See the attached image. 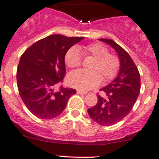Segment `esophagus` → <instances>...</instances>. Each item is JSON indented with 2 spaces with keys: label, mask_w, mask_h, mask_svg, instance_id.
I'll list each match as a JSON object with an SVG mask.
<instances>
[{
  "label": "esophagus",
  "mask_w": 159,
  "mask_h": 159,
  "mask_svg": "<svg viewBox=\"0 0 159 159\" xmlns=\"http://www.w3.org/2000/svg\"><path fill=\"white\" fill-rule=\"evenodd\" d=\"M77 93H78V94H86V93H88V92H85V91H79V90H78V91H77Z\"/></svg>",
  "instance_id": "obj_1"
}]
</instances>
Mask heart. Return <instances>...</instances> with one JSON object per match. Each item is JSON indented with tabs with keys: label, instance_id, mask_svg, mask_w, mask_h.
Wrapping results in <instances>:
<instances>
[{
	"label": "heart",
	"instance_id": "heart-1",
	"mask_svg": "<svg viewBox=\"0 0 159 159\" xmlns=\"http://www.w3.org/2000/svg\"><path fill=\"white\" fill-rule=\"evenodd\" d=\"M80 49L85 56L95 58L90 69L91 71L78 70L68 76V83L81 91L92 89L103 81H112L117 76L120 69V60L117 56L109 53V49L100 43L88 44L83 47L73 46L68 50L65 56V62L68 68H78L81 65Z\"/></svg>",
	"mask_w": 159,
	"mask_h": 159
}]
</instances>
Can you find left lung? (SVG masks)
Wrapping results in <instances>:
<instances>
[{
    "mask_svg": "<svg viewBox=\"0 0 159 159\" xmlns=\"http://www.w3.org/2000/svg\"><path fill=\"white\" fill-rule=\"evenodd\" d=\"M99 40L109 44L117 52L120 69L117 77L101 88L104 97L98 94V103L88 113L98 124L112 126L126 117L133 109L140 92V75L132 58L121 46L112 39Z\"/></svg>",
    "mask_w": 159,
    "mask_h": 159,
    "instance_id": "left-lung-1",
    "label": "left lung"
}]
</instances>
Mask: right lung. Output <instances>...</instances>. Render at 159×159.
Returning a JSON list of instances; mask_svg holds the SVG:
<instances>
[{"instance_id": "obj_1", "label": "right lung", "mask_w": 159, "mask_h": 159, "mask_svg": "<svg viewBox=\"0 0 159 159\" xmlns=\"http://www.w3.org/2000/svg\"><path fill=\"white\" fill-rule=\"evenodd\" d=\"M84 37L50 35L30 46L20 59L16 70L18 91L27 109L40 119L56 117L76 93L61 85L66 75L65 56L68 50Z\"/></svg>"}]
</instances>
